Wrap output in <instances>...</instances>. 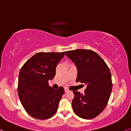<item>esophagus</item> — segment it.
<instances>
[{"label": "esophagus", "instance_id": "obj_1", "mask_svg": "<svg viewBox=\"0 0 131 131\" xmlns=\"http://www.w3.org/2000/svg\"><path fill=\"white\" fill-rule=\"evenodd\" d=\"M69 91V90L67 89V88H64V91H65V92H68V91Z\"/></svg>", "mask_w": 131, "mask_h": 131}]
</instances>
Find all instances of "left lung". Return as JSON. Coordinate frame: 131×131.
I'll return each instance as SVG.
<instances>
[{
  "label": "left lung",
  "mask_w": 131,
  "mask_h": 131,
  "mask_svg": "<svg viewBox=\"0 0 131 131\" xmlns=\"http://www.w3.org/2000/svg\"><path fill=\"white\" fill-rule=\"evenodd\" d=\"M66 55L78 68L76 82L86 85L83 94L73 91V111L82 118H94L104 111L111 96L112 81L109 68L93 50H69Z\"/></svg>",
  "instance_id": "1"
}]
</instances>
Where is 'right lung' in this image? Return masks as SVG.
<instances>
[{
    "mask_svg": "<svg viewBox=\"0 0 131 131\" xmlns=\"http://www.w3.org/2000/svg\"><path fill=\"white\" fill-rule=\"evenodd\" d=\"M64 54L65 52L37 53L20 68L19 97L26 112L35 118H50L57 111L64 89H53L48 81L54 78L57 66Z\"/></svg>",
    "mask_w": 131,
    "mask_h": 131,
    "instance_id": "1",
    "label": "right lung"
}]
</instances>
